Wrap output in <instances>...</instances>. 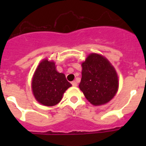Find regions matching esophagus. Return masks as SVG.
Wrapping results in <instances>:
<instances>
[{"label": "esophagus", "instance_id": "esophagus-1", "mask_svg": "<svg viewBox=\"0 0 146 146\" xmlns=\"http://www.w3.org/2000/svg\"><path fill=\"white\" fill-rule=\"evenodd\" d=\"M72 85L74 86V87H76V86H77V82L76 81H73V82H72Z\"/></svg>", "mask_w": 146, "mask_h": 146}]
</instances>
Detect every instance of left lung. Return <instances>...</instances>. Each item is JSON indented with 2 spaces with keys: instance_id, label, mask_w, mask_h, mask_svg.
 Here are the masks:
<instances>
[{
  "instance_id": "left-lung-1",
  "label": "left lung",
  "mask_w": 146,
  "mask_h": 146,
  "mask_svg": "<svg viewBox=\"0 0 146 146\" xmlns=\"http://www.w3.org/2000/svg\"><path fill=\"white\" fill-rule=\"evenodd\" d=\"M82 78L79 85L86 98L95 106L109 102L118 89L116 71L101 55L91 53L82 64Z\"/></svg>"
}]
</instances>
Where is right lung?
Returning a JSON list of instances; mask_svg holds the SVG:
<instances>
[{
	"instance_id": "right-lung-1",
	"label": "right lung",
	"mask_w": 146,
	"mask_h": 146,
	"mask_svg": "<svg viewBox=\"0 0 146 146\" xmlns=\"http://www.w3.org/2000/svg\"><path fill=\"white\" fill-rule=\"evenodd\" d=\"M31 86L37 101L51 107L60 102L63 94L72 84L67 81L65 74L57 72L55 62L44 59L35 71Z\"/></svg>"
}]
</instances>
